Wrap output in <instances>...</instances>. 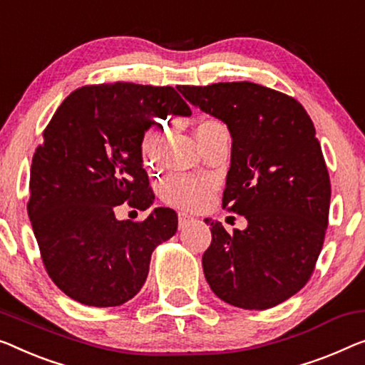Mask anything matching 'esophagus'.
Listing matches in <instances>:
<instances>
[{
	"label": "esophagus",
	"instance_id": "1",
	"mask_svg": "<svg viewBox=\"0 0 365 365\" xmlns=\"http://www.w3.org/2000/svg\"><path fill=\"white\" fill-rule=\"evenodd\" d=\"M193 221H195L193 216H190L187 213H178V227H180V230L187 227L190 222H193Z\"/></svg>",
	"mask_w": 365,
	"mask_h": 365
}]
</instances>
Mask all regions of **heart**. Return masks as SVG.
<instances>
[{
  "label": "heart",
  "mask_w": 365,
  "mask_h": 365,
  "mask_svg": "<svg viewBox=\"0 0 365 365\" xmlns=\"http://www.w3.org/2000/svg\"><path fill=\"white\" fill-rule=\"evenodd\" d=\"M197 139L201 143L217 135H225L226 128L215 118L200 119L195 129ZM162 140H164V128L152 126L140 140V155L148 167H157L162 159ZM215 192V182L208 177L200 175H175L167 177L162 183V197L173 206L182 210H200L208 203Z\"/></svg>",
  "instance_id": "b5f03b06"
}]
</instances>
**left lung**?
Wrapping results in <instances>:
<instances>
[{"label":"left lung","instance_id":"1","mask_svg":"<svg viewBox=\"0 0 365 365\" xmlns=\"http://www.w3.org/2000/svg\"><path fill=\"white\" fill-rule=\"evenodd\" d=\"M178 91L230 129L222 208L247 220L230 235L206 217V282L232 307H277L307 285L328 227L331 183L313 121L295 98L251 81Z\"/></svg>","mask_w":365,"mask_h":365}]
</instances>
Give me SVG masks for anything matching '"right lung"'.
Here are the masks:
<instances>
[{"mask_svg":"<svg viewBox=\"0 0 365 365\" xmlns=\"http://www.w3.org/2000/svg\"><path fill=\"white\" fill-rule=\"evenodd\" d=\"M172 86H81L43 130L31 165L27 213L46 270L65 295L88 307H119L135 297L154 249L177 232L170 208L144 221H119L123 203L154 201L140 140L155 119L190 116Z\"/></svg>","mask_w":365,"mask_h":365,"instance_id":"1","label":"right lung"}]
</instances>
